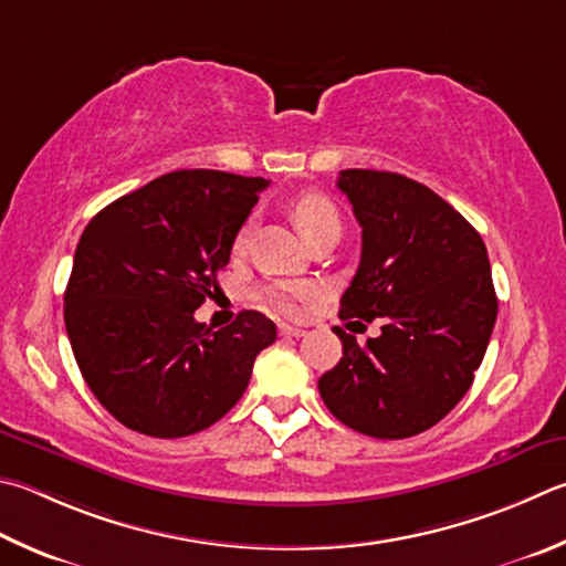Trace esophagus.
Instances as JSON below:
<instances>
[{
	"label": "esophagus",
	"instance_id": "obj_1",
	"mask_svg": "<svg viewBox=\"0 0 566 566\" xmlns=\"http://www.w3.org/2000/svg\"><path fill=\"white\" fill-rule=\"evenodd\" d=\"M306 332L304 328H300V326H286V324H282L280 326V336H294V338H300V336H304Z\"/></svg>",
	"mask_w": 566,
	"mask_h": 566
}]
</instances>
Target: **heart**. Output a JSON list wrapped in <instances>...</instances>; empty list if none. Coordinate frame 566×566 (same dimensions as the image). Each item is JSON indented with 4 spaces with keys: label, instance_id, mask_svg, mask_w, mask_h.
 <instances>
[{
    "label": "heart",
    "instance_id": "1",
    "mask_svg": "<svg viewBox=\"0 0 566 566\" xmlns=\"http://www.w3.org/2000/svg\"><path fill=\"white\" fill-rule=\"evenodd\" d=\"M292 218L296 222V228L302 230L306 240H314L316 234H322L324 230L338 228V212L334 208V202L326 198V195L318 192H304L292 202ZM250 242V222L242 224L234 234L232 250L242 252ZM314 296V286L312 284H302V282H272L262 286L260 292V302L266 312H272L276 316H286L294 318L302 314V306L306 300Z\"/></svg>",
    "mask_w": 566,
    "mask_h": 566
}]
</instances>
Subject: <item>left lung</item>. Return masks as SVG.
I'll use <instances>...</instances> for the list:
<instances>
[{"label":"left lung","instance_id":"1","mask_svg":"<svg viewBox=\"0 0 566 566\" xmlns=\"http://www.w3.org/2000/svg\"><path fill=\"white\" fill-rule=\"evenodd\" d=\"M336 185L361 224L338 316L384 326L364 346L336 326L344 356L318 394L358 433L418 436L458 406L488 352L497 296L485 242L453 205L398 172L352 168Z\"/></svg>","mask_w":566,"mask_h":566}]
</instances>
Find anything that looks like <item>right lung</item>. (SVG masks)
I'll list each match as a JSON object with an SVG mask.
<instances>
[{
    "mask_svg": "<svg viewBox=\"0 0 566 566\" xmlns=\"http://www.w3.org/2000/svg\"><path fill=\"white\" fill-rule=\"evenodd\" d=\"M270 185L222 170H176L106 205L76 244L64 322L98 403L153 438L200 433L250 384L276 342L260 312L212 332L195 310L218 292L234 234Z\"/></svg>",
    "mask_w": 566,
    "mask_h": 566,
    "instance_id": "add662e5",
    "label": "right lung"
}]
</instances>
